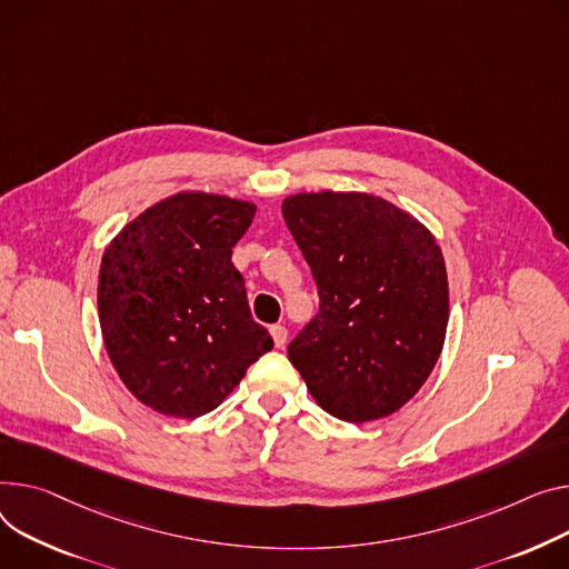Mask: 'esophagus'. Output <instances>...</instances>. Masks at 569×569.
Instances as JSON below:
<instances>
[{
    "label": "esophagus",
    "mask_w": 569,
    "mask_h": 569,
    "mask_svg": "<svg viewBox=\"0 0 569 569\" xmlns=\"http://www.w3.org/2000/svg\"><path fill=\"white\" fill-rule=\"evenodd\" d=\"M270 333H272V338H274V346H277V348H283V346L288 343V329H286V327L274 325V327L270 329Z\"/></svg>",
    "instance_id": "34e87169"
}]
</instances>
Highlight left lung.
Here are the masks:
<instances>
[{
	"label": "left lung",
	"mask_w": 569,
	"mask_h": 569,
	"mask_svg": "<svg viewBox=\"0 0 569 569\" xmlns=\"http://www.w3.org/2000/svg\"><path fill=\"white\" fill-rule=\"evenodd\" d=\"M281 212L320 295V313L288 346L290 363L336 419H387L426 385L446 340L437 238L368 192H297Z\"/></svg>",
	"instance_id": "8db88e82"
}]
</instances>
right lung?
Returning a JSON list of instances; mask_svg holds the SVG:
<instances>
[{
  "mask_svg": "<svg viewBox=\"0 0 569 569\" xmlns=\"http://www.w3.org/2000/svg\"><path fill=\"white\" fill-rule=\"evenodd\" d=\"M256 203L171 194L113 236L98 274L104 350L128 391L173 419H199L274 348L231 262Z\"/></svg>",
  "mask_w": 569,
  "mask_h": 569,
  "instance_id": "obj_1",
  "label": "right lung"
}]
</instances>
